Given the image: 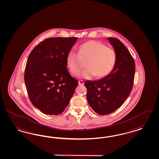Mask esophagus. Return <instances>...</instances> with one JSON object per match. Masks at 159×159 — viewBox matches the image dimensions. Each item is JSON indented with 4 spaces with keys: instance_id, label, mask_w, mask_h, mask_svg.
I'll use <instances>...</instances> for the list:
<instances>
[{
    "instance_id": "1",
    "label": "esophagus",
    "mask_w": 159,
    "mask_h": 159,
    "mask_svg": "<svg viewBox=\"0 0 159 159\" xmlns=\"http://www.w3.org/2000/svg\"><path fill=\"white\" fill-rule=\"evenodd\" d=\"M78 84H79L80 85H83V84H84V82L82 80H80V81H78Z\"/></svg>"
}]
</instances>
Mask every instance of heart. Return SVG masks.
Returning a JSON list of instances; mask_svg holds the SVG:
<instances>
[{"label": "heart", "mask_w": 159, "mask_h": 159, "mask_svg": "<svg viewBox=\"0 0 159 159\" xmlns=\"http://www.w3.org/2000/svg\"><path fill=\"white\" fill-rule=\"evenodd\" d=\"M116 53L111 48L97 41H89L81 45L78 53L71 50L66 57V65L70 72L77 75L86 62V69L78 76L89 79L95 75L101 78L108 75L116 64Z\"/></svg>", "instance_id": "heart-1"}]
</instances>
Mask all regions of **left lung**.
Masks as SVG:
<instances>
[{
  "label": "left lung",
  "mask_w": 159,
  "mask_h": 159,
  "mask_svg": "<svg viewBox=\"0 0 159 159\" xmlns=\"http://www.w3.org/2000/svg\"><path fill=\"white\" fill-rule=\"evenodd\" d=\"M116 53L117 60L111 72L99 80L86 81L88 104L100 115H107L123 105L133 87L135 62L128 49L119 39L108 38Z\"/></svg>",
  "instance_id": "1"
}]
</instances>
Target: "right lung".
<instances>
[{
  "label": "right lung",
  "instance_id": "add662e5",
  "mask_svg": "<svg viewBox=\"0 0 159 159\" xmlns=\"http://www.w3.org/2000/svg\"><path fill=\"white\" fill-rule=\"evenodd\" d=\"M76 37H55L34 48L26 62L24 80L32 104L48 115H58L69 104L78 84L66 68V57Z\"/></svg>",
  "mask_w": 159,
  "mask_h": 159
}]
</instances>
